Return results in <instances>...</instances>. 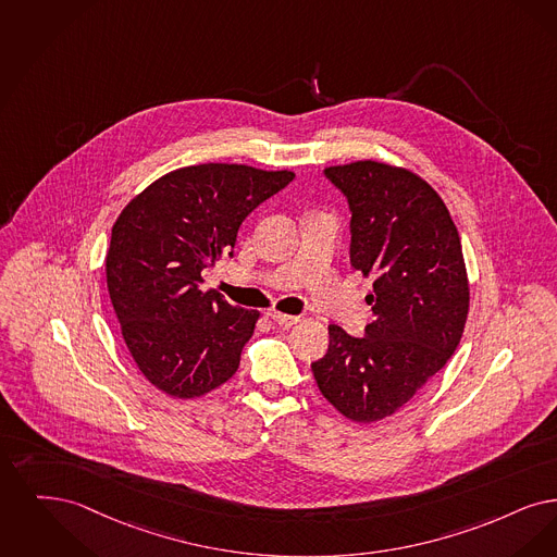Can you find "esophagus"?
<instances>
[{
    "mask_svg": "<svg viewBox=\"0 0 557 557\" xmlns=\"http://www.w3.org/2000/svg\"><path fill=\"white\" fill-rule=\"evenodd\" d=\"M268 315L278 324V326H293V324H297L299 322V318L297 315L283 314V312H268Z\"/></svg>",
    "mask_w": 557,
    "mask_h": 557,
    "instance_id": "obj_1",
    "label": "esophagus"
}]
</instances>
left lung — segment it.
Returning a JSON list of instances; mask_svg holds the SVG:
<instances>
[{"label":"left lung","instance_id":"obj_1","mask_svg":"<svg viewBox=\"0 0 557 557\" xmlns=\"http://www.w3.org/2000/svg\"><path fill=\"white\" fill-rule=\"evenodd\" d=\"M351 208V267L374 276L363 337L331 324L312 363L324 399L354 422L393 416L460 345L470 285L460 235L441 195L416 172L376 160L324 169Z\"/></svg>","mask_w":557,"mask_h":557}]
</instances>
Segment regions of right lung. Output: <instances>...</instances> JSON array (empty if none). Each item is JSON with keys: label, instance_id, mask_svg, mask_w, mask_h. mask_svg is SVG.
<instances>
[{"label": "right lung", "instance_id": "obj_1", "mask_svg": "<svg viewBox=\"0 0 557 557\" xmlns=\"http://www.w3.org/2000/svg\"><path fill=\"white\" fill-rule=\"evenodd\" d=\"M295 178L290 170L208 162L166 172L116 218L108 293L141 374L174 399L224 385L260 312L201 290V270L233 256L243 220Z\"/></svg>", "mask_w": 557, "mask_h": 557}]
</instances>
